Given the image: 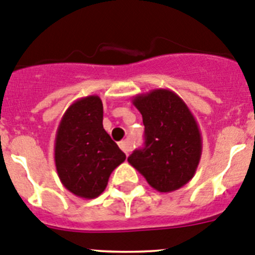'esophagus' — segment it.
I'll return each instance as SVG.
<instances>
[{
  "instance_id": "1",
  "label": "esophagus",
  "mask_w": 255,
  "mask_h": 255,
  "mask_svg": "<svg viewBox=\"0 0 255 255\" xmlns=\"http://www.w3.org/2000/svg\"><path fill=\"white\" fill-rule=\"evenodd\" d=\"M119 146H120V149L123 150L126 155H129V152L131 151V144H130L129 140H124V141H121L120 144H119Z\"/></svg>"
}]
</instances>
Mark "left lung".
Listing matches in <instances>:
<instances>
[{
	"instance_id": "obj_1",
	"label": "left lung",
	"mask_w": 255,
	"mask_h": 255,
	"mask_svg": "<svg viewBox=\"0 0 255 255\" xmlns=\"http://www.w3.org/2000/svg\"><path fill=\"white\" fill-rule=\"evenodd\" d=\"M142 115L145 146L128 161L160 193H171L193 179L202 157L198 123L183 99L169 89H154L134 96Z\"/></svg>"
}]
</instances>
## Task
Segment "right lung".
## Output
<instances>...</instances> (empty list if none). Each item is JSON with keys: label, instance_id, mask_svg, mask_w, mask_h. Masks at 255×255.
Instances as JSON below:
<instances>
[{"label": "right lung", "instance_id": "obj_1", "mask_svg": "<svg viewBox=\"0 0 255 255\" xmlns=\"http://www.w3.org/2000/svg\"><path fill=\"white\" fill-rule=\"evenodd\" d=\"M103 101L90 95L65 111L55 139V165L62 185L82 199L98 198L111 173L125 161L103 126Z\"/></svg>", "mask_w": 255, "mask_h": 255}]
</instances>
